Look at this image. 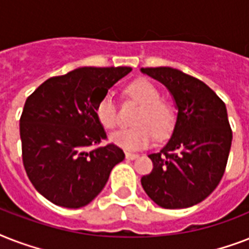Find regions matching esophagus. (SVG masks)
<instances>
[{
  "label": "esophagus",
  "mask_w": 249,
  "mask_h": 249,
  "mask_svg": "<svg viewBox=\"0 0 249 249\" xmlns=\"http://www.w3.org/2000/svg\"><path fill=\"white\" fill-rule=\"evenodd\" d=\"M125 158L128 160H134L138 158V155H137V154H132V152H126V154H125Z\"/></svg>",
  "instance_id": "34e87169"
}]
</instances>
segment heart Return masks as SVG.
<instances>
[{
	"label": "heart",
	"mask_w": 249,
	"mask_h": 249,
	"mask_svg": "<svg viewBox=\"0 0 249 249\" xmlns=\"http://www.w3.org/2000/svg\"><path fill=\"white\" fill-rule=\"evenodd\" d=\"M126 94L142 107L134 119L136 126L112 133L109 140L126 151H137L147 147L154 137L164 140L169 136L176 124V112L170 103L160 99V91L147 80H136L126 88ZM97 117L106 129L116 128L117 111L113 98L106 94L98 102Z\"/></svg>",
	"instance_id": "b5f03b06"
}]
</instances>
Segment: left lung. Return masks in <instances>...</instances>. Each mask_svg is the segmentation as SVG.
I'll use <instances>...</instances> for the list:
<instances>
[{
    "mask_svg": "<svg viewBox=\"0 0 249 249\" xmlns=\"http://www.w3.org/2000/svg\"><path fill=\"white\" fill-rule=\"evenodd\" d=\"M141 72L163 84L177 108L172 136L160 152L148 155L154 169L141 183L159 207L189 208L211 195L224 176L232 141L226 106L208 85L179 70Z\"/></svg>",
    "mask_w": 249,
    "mask_h": 249,
    "instance_id": "1",
    "label": "left lung"
}]
</instances>
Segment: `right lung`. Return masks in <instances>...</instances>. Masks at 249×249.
Returning <instances> with one entry per match:
<instances>
[{
	"label": "right lung",
	"instance_id": "1",
	"mask_svg": "<svg viewBox=\"0 0 249 249\" xmlns=\"http://www.w3.org/2000/svg\"><path fill=\"white\" fill-rule=\"evenodd\" d=\"M130 67H81L46 80L25 101L20 117L23 164L35 189L64 208L94 200L123 161L115 144L91 150L106 140L98 102Z\"/></svg>",
	"mask_w": 249,
	"mask_h": 249
}]
</instances>
